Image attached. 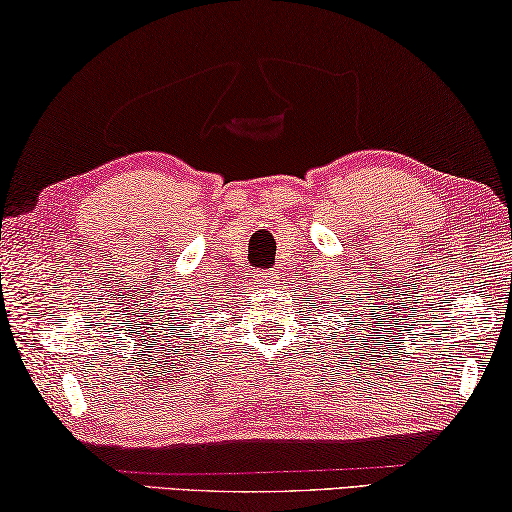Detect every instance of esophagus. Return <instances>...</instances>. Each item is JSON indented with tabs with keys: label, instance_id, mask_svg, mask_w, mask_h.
Segmentation results:
<instances>
[{
	"label": "esophagus",
	"instance_id": "1",
	"mask_svg": "<svg viewBox=\"0 0 512 512\" xmlns=\"http://www.w3.org/2000/svg\"><path fill=\"white\" fill-rule=\"evenodd\" d=\"M258 279H261V283H274L276 281V274L263 272V274H258Z\"/></svg>",
	"mask_w": 512,
	"mask_h": 512
}]
</instances>
